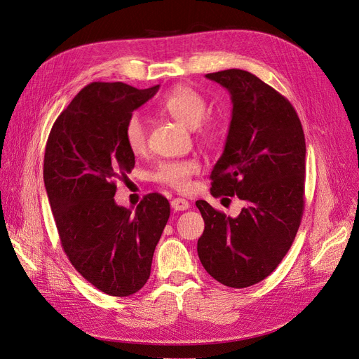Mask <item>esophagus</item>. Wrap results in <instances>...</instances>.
Here are the masks:
<instances>
[{
  "mask_svg": "<svg viewBox=\"0 0 359 359\" xmlns=\"http://www.w3.org/2000/svg\"><path fill=\"white\" fill-rule=\"evenodd\" d=\"M170 208H172L174 210L177 212H181V210H187L190 208V203L187 201L185 198H181V197H177L174 198L172 201H170Z\"/></svg>",
  "mask_w": 359,
  "mask_h": 359,
  "instance_id": "34e87169",
  "label": "esophagus"
}]
</instances>
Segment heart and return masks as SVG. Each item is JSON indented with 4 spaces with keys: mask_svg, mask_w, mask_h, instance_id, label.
<instances>
[{
    "mask_svg": "<svg viewBox=\"0 0 359 359\" xmlns=\"http://www.w3.org/2000/svg\"><path fill=\"white\" fill-rule=\"evenodd\" d=\"M159 109L174 118L180 124L196 128L198 137L204 142H213L219 135V124L213 118H204L208 114V102L196 89L178 86L170 90L159 104ZM124 142L134 156H140L147 147V128L139 114H131L124 126ZM196 161H174L161 163L153 178L177 191H187L191 187V178L198 172Z\"/></svg>",
    "mask_w": 359,
    "mask_h": 359,
    "instance_id": "b5f03b06",
    "label": "heart"
}]
</instances>
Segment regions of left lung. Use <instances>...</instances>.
Instances as JSON below:
<instances>
[{
    "mask_svg": "<svg viewBox=\"0 0 359 359\" xmlns=\"http://www.w3.org/2000/svg\"><path fill=\"white\" fill-rule=\"evenodd\" d=\"M231 93L232 119L225 150L210 180L213 197L238 196L236 217L197 200L204 219L198 259L229 287L266 279L291 248L304 213L305 137L285 96L254 74L231 68L206 74Z\"/></svg>",
    "mask_w": 359,
    "mask_h": 359,
    "instance_id": "1",
    "label": "left lung"
}]
</instances>
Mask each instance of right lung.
<instances>
[{
	"instance_id": "add662e5",
	"label": "right lung",
	"mask_w": 359,
	"mask_h": 359,
	"mask_svg": "<svg viewBox=\"0 0 359 359\" xmlns=\"http://www.w3.org/2000/svg\"><path fill=\"white\" fill-rule=\"evenodd\" d=\"M158 89L88 84L60 114L45 147L43 182L62 250L84 279L112 297L144 286L170 215L159 193L146 194L134 213L114 200L116 180L135 163L126 121Z\"/></svg>"
}]
</instances>
